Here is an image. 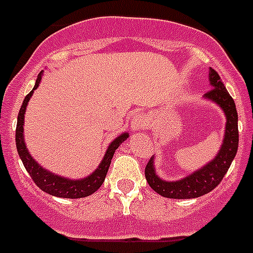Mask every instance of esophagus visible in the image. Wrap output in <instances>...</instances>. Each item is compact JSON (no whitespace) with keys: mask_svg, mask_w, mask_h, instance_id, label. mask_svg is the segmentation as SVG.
Listing matches in <instances>:
<instances>
[{"mask_svg":"<svg viewBox=\"0 0 253 253\" xmlns=\"http://www.w3.org/2000/svg\"><path fill=\"white\" fill-rule=\"evenodd\" d=\"M147 126V120H145L144 115L140 113H135V115L131 119V129L135 131L138 130H144Z\"/></svg>","mask_w":253,"mask_h":253,"instance_id":"34e87169","label":"esophagus"}]
</instances>
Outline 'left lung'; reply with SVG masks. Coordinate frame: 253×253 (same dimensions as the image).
Segmentation results:
<instances>
[{
    "instance_id": "obj_1",
    "label": "left lung",
    "mask_w": 253,
    "mask_h": 253,
    "mask_svg": "<svg viewBox=\"0 0 253 253\" xmlns=\"http://www.w3.org/2000/svg\"><path fill=\"white\" fill-rule=\"evenodd\" d=\"M210 84L212 89L205 94L207 100L216 103L226 115V130L218 154L205 167L175 182H167L158 177L154 169V157L145 167V178L152 189L161 196L174 199H189L205 196L214 189L223 179L238 149V115L236 104L222 83L218 73L210 68Z\"/></svg>"
}]
</instances>
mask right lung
I'll return each instance as SVG.
<instances>
[{
  "label": "right lung",
  "instance_id": "1",
  "mask_svg": "<svg viewBox=\"0 0 253 253\" xmlns=\"http://www.w3.org/2000/svg\"><path fill=\"white\" fill-rule=\"evenodd\" d=\"M41 79H42V71L37 76L36 84H35L34 89L24 99V103L21 105L20 113H18L17 126H16V147H17L18 155H20L21 161L24 163L27 173L31 175L32 180L36 183L39 188L42 189L46 193L51 194V196L60 197V198H83V197L90 196V194H92L94 192H96L100 188V185L103 184L104 179L106 177V173H108V169L110 167L111 159H113V155H114L115 150L119 148V145L124 140H126L129 134H120L118 138H115L109 144L108 150H106L101 163L86 178H83V179H69V178L61 177V175H57L52 172H48L47 169H43L30 155L24 140L25 111H26V106L29 104L30 98H31L34 91L37 89L39 84H40Z\"/></svg>",
  "mask_w": 253,
  "mask_h": 253
}]
</instances>
